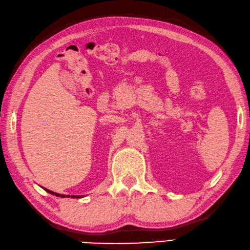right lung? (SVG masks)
Instances as JSON below:
<instances>
[{
	"instance_id": "obj_1",
	"label": "right lung",
	"mask_w": 250,
	"mask_h": 250,
	"mask_svg": "<svg viewBox=\"0 0 250 250\" xmlns=\"http://www.w3.org/2000/svg\"><path fill=\"white\" fill-rule=\"evenodd\" d=\"M43 189L46 191V192H48L49 194H53V195H55V196H58V197H71V198H81L82 197V195H64V194H59V193H56V192H53V191H50V190H47V189H45V188H43Z\"/></svg>"
}]
</instances>
